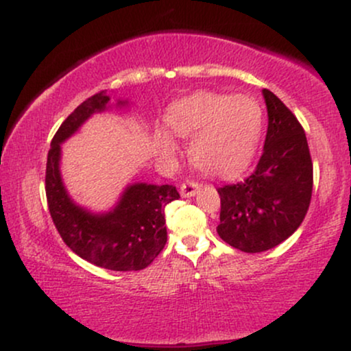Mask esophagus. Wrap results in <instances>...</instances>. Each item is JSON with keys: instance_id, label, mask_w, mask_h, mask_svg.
I'll list each match as a JSON object with an SVG mask.
<instances>
[{"instance_id": "34e87169", "label": "esophagus", "mask_w": 351, "mask_h": 351, "mask_svg": "<svg viewBox=\"0 0 351 351\" xmlns=\"http://www.w3.org/2000/svg\"><path fill=\"white\" fill-rule=\"evenodd\" d=\"M199 188H201L199 183H196V181L193 180H186L183 184H181L180 193L183 198H191V196H195L196 193H198Z\"/></svg>"}]
</instances>
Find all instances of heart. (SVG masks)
Listing matches in <instances>:
<instances>
[{"instance_id": "1", "label": "heart", "mask_w": 351, "mask_h": 351, "mask_svg": "<svg viewBox=\"0 0 351 351\" xmlns=\"http://www.w3.org/2000/svg\"><path fill=\"white\" fill-rule=\"evenodd\" d=\"M168 127L189 142V156L199 170L229 178L249 167L264 127L263 107L249 95L199 90L176 100L167 112ZM155 143L162 155L176 152L165 127H156Z\"/></svg>"}]
</instances>
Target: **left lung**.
I'll use <instances>...</instances> for the list:
<instances>
[{
  "label": "left lung",
  "mask_w": 351,
  "mask_h": 351,
  "mask_svg": "<svg viewBox=\"0 0 351 351\" xmlns=\"http://www.w3.org/2000/svg\"><path fill=\"white\" fill-rule=\"evenodd\" d=\"M267 135L256 170L243 183L217 188V234L243 252H264L284 243L304 221L312 198V160L295 115L263 88Z\"/></svg>",
  "instance_id": "obj_1"
}]
</instances>
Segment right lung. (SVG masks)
<instances>
[{
  "instance_id": "1",
  "label": "right lung",
  "mask_w": 351,
  "mask_h": 351,
  "mask_svg": "<svg viewBox=\"0 0 351 351\" xmlns=\"http://www.w3.org/2000/svg\"><path fill=\"white\" fill-rule=\"evenodd\" d=\"M130 107L127 99L110 104L106 92L84 100L56 132L47 153L46 196L60 237L79 257L108 271H142L167 244L165 206L178 199L171 184H153L134 178L107 211H92L75 203L60 173L62 143L95 114Z\"/></svg>"
}]
</instances>
